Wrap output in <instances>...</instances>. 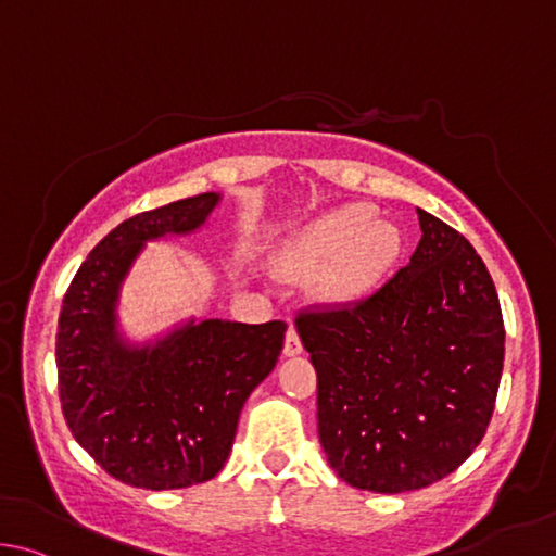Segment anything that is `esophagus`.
Returning a JSON list of instances; mask_svg holds the SVG:
<instances>
[{"instance_id":"34e87169","label":"esophagus","mask_w":556,"mask_h":556,"mask_svg":"<svg viewBox=\"0 0 556 556\" xmlns=\"http://www.w3.org/2000/svg\"><path fill=\"white\" fill-rule=\"evenodd\" d=\"M283 354H286V356H298V354H303V342H300V337H298V332H295V327H288Z\"/></svg>"}]
</instances>
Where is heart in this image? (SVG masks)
Returning <instances> with one entry per match:
<instances>
[{"label":"heart","instance_id":"obj_1","mask_svg":"<svg viewBox=\"0 0 556 556\" xmlns=\"http://www.w3.org/2000/svg\"><path fill=\"white\" fill-rule=\"evenodd\" d=\"M401 253L403 231L395 222L376 217L366 204H349L303 224L270 263L283 278L307 276L323 265L317 295L332 305H349L371 293Z\"/></svg>","mask_w":556,"mask_h":556}]
</instances>
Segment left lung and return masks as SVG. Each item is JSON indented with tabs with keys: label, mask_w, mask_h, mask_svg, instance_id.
<instances>
[{
	"label": "left lung",
	"mask_w": 556,
	"mask_h": 556,
	"mask_svg": "<svg viewBox=\"0 0 556 556\" xmlns=\"http://www.w3.org/2000/svg\"><path fill=\"white\" fill-rule=\"evenodd\" d=\"M410 263L352 309L307 313L298 334L317 371V432L349 485L425 489L483 440L505 354L491 273L450 224L417 210Z\"/></svg>",
	"instance_id": "8db88e82"
}]
</instances>
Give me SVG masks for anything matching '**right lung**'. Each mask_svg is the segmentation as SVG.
<instances>
[{
	"mask_svg": "<svg viewBox=\"0 0 556 556\" xmlns=\"http://www.w3.org/2000/svg\"><path fill=\"white\" fill-rule=\"evenodd\" d=\"M222 192H204L122 222L67 288L55 364L75 442L136 489L204 483L229 459L241 407L280 356L286 323L188 317L151 339L119 323L122 286L146 243L200 231Z\"/></svg>",
	"mask_w": 556,
	"mask_h": 556,
	"instance_id": "obj_1",
	"label": "right lung"
}]
</instances>
